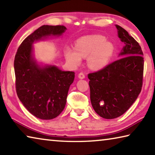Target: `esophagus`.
<instances>
[{"label":"esophagus","instance_id":"1","mask_svg":"<svg viewBox=\"0 0 155 155\" xmlns=\"http://www.w3.org/2000/svg\"><path fill=\"white\" fill-rule=\"evenodd\" d=\"M78 78H80V79H83V78H85V74H84V73H83V72H80L79 74H78Z\"/></svg>","mask_w":155,"mask_h":155}]
</instances>
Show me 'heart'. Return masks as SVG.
<instances>
[{
	"label": "heart",
	"instance_id": "1",
	"mask_svg": "<svg viewBox=\"0 0 155 155\" xmlns=\"http://www.w3.org/2000/svg\"><path fill=\"white\" fill-rule=\"evenodd\" d=\"M114 52V46L106 41L104 36L91 35L84 36L75 42L74 48L65 50V57L73 67H77L82 62V58L88 57L89 67L93 70L103 68L109 64Z\"/></svg>",
	"mask_w": 155,
	"mask_h": 155
}]
</instances>
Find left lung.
I'll return each mask as SVG.
<instances>
[{
    "label": "left lung",
    "instance_id": "left-lung-1",
    "mask_svg": "<svg viewBox=\"0 0 155 155\" xmlns=\"http://www.w3.org/2000/svg\"><path fill=\"white\" fill-rule=\"evenodd\" d=\"M124 46L116 60L90 73V100L94 111L105 119H114L127 111L137 98L143 84V57L140 44L125 29L115 25Z\"/></svg>",
    "mask_w": 155,
    "mask_h": 155
}]
</instances>
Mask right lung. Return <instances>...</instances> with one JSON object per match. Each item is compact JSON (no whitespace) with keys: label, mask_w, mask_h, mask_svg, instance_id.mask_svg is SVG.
<instances>
[{"label":"right lung","mask_w":155,"mask_h":155,"mask_svg":"<svg viewBox=\"0 0 155 155\" xmlns=\"http://www.w3.org/2000/svg\"><path fill=\"white\" fill-rule=\"evenodd\" d=\"M66 27L43 25L26 38L14 59L15 89L23 105L38 118L51 120L64 109L74 72L53 65H40L33 57V44L49 36H61Z\"/></svg>","instance_id":"add662e5"}]
</instances>
